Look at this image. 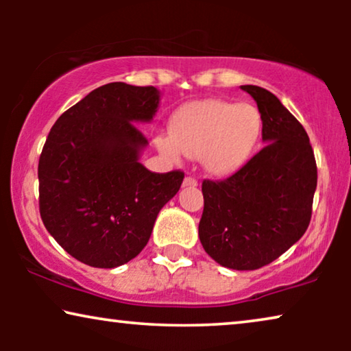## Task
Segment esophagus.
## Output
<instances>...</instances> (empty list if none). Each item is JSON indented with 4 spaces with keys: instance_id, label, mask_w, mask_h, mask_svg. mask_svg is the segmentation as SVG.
<instances>
[{
    "instance_id": "34e87169",
    "label": "esophagus",
    "mask_w": 351,
    "mask_h": 351,
    "mask_svg": "<svg viewBox=\"0 0 351 351\" xmlns=\"http://www.w3.org/2000/svg\"><path fill=\"white\" fill-rule=\"evenodd\" d=\"M196 185H198V180H196L195 177L186 176L184 179V186H196Z\"/></svg>"
}]
</instances>
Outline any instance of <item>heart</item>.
<instances>
[{
	"label": "heart",
	"instance_id": "1",
	"mask_svg": "<svg viewBox=\"0 0 351 351\" xmlns=\"http://www.w3.org/2000/svg\"><path fill=\"white\" fill-rule=\"evenodd\" d=\"M261 131V113L252 105L198 100L172 114L171 134L158 136L156 145L171 158L199 156L209 172L227 174L247 160Z\"/></svg>",
	"mask_w": 351,
	"mask_h": 351
}]
</instances>
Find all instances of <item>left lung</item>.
Listing matches in <instances>:
<instances>
[{
	"instance_id": "8db88e82",
	"label": "left lung",
	"mask_w": 351,
	"mask_h": 351,
	"mask_svg": "<svg viewBox=\"0 0 351 351\" xmlns=\"http://www.w3.org/2000/svg\"><path fill=\"white\" fill-rule=\"evenodd\" d=\"M257 102L265 145L222 180H204L199 241L222 267L257 270L308 228L318 171L308 134L270 90L241 86Z\"/></svg>"
}]
</instances>
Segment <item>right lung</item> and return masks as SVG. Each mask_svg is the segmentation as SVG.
I'll list each match as a JSON object with an SVG mask.
<instances>
[{"instance_id": "1", "label": "right lung", "mask_w": 351, "mask_h": 351, "mask_svg": "<svg viewBox=\"0 0 351 351\" xmlns=\"http://www.w3.org/2000/svg\"><path fill=\"white\" fill-rule=\"evenodd\" d=\"M160 105L153 86L108 83L62 113L38 162L40 214L76 261L114 268L141 254L184 172L148 171L138 161Z\"/></svg>"}]
</instances>
